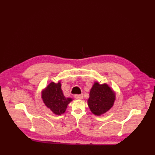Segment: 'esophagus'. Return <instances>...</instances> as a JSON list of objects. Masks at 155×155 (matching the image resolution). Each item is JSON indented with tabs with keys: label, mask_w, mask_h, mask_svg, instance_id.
Segmentation results:
<instances>
[{
	"label": "esophagus",
	"mask_w": 155,
	"mask_h": 155,
	"mask_svg": "<svg viewBox=\"0 0 155 155\" xmlns=\"http://www.w3.org/2000/svg\"><path fill=\"white\" fill-rule=\"evenodd\" d=\"M75 98L78 100H81L83 99V95L82 94H77L75 95Z\"/></svg>",
	"instance_id": "obj_1"
}]
</instances>
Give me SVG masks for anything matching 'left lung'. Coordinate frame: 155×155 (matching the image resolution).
Masks as SVG:
<instances>
[{"mask_svg":"<svg viewBox=\"0 0 155 155\" xmlns=\"http://www.w3.org/2000/svg\"><path fill=\"white\" fill-rule=\"evenodd\" d=\"M116 99L115 92L108 84L95 82L91 89L87 104L94 115L101 116L113 107Z\"/></svg>","mask_w":155,"mask_h":155,"instance_id":"1","label":"left lung"}]
</instances>
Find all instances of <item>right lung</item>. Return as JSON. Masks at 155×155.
I'll list each match as a JSON object with an SVG mask.
<instances>
[{
  "label": "right lung",
  "mask_w": 155,
  "mask_h": 155,
  "mask_svg": "<svg viewBox=\"0 0 155 155\" xmlns=\"http://www.w3.org/2000/svg\"><path fill=\"white\" fill-rule=\"evenodd\" d=\"M41 99L46 106L57 116L64 114L68 105L73 100L67 98L61 90V84L51 82L41 91Z\"/></svg>",
  "instance_id": "obj_1"
}]
</instances>
